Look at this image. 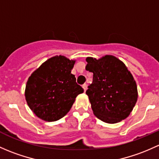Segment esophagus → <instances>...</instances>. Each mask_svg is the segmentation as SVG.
<instances>
[{
	"label": "esophagus",
	"mask_w": 159,
	"mask_h": 159,
	"mask_svg": "<svg viewBox=\"0 0 159 159\" xmlns=\"http://www.w3.org/2000/svg\"><path fill=\"white\" fill-rule=\"evenodd\" d=\"M82 88H83V89H84V91L85 92V91L87 90V88H88V85H87V84H84L82 85Z\"/></svg>",
	"instance_id": "obj_1"
}]
</instances>
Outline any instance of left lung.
I'll return each mask as SVG.
<instances>
[{
  "instance_id": "8db88e82",
  "label": "left lung",
  "mask_w": 159,
  "mask_h": 159,
  "mask_svg": "<svg viewBox=\"0 0 159 159\" xmlns=\"http://www.w3.org/2000/svg\"><path fill=\"white\" fill-rule=\"evenodd\" d=\"M93 81L86 91L93 114L102 121L116 123L130 114L138 98L136 81L123 61L115 56L86 58Z\"/></svg>"
}]
</instances>
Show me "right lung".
Returning a JSON list of instances; mask_svg holds the SVG:
<instances>
[{
	"instance_id": "1",
	"label": "right lung",
	"mask_w": 159,
	"mask_h": 159,
	"mask_svg": "<svg viewBox=\"0 0 159 159\" xmlns=\"http://www.w3.org/2000/svg\"><path fill=\"white\" fill-rule=\"evenodd\" d=\"M75 60L63 56L49 58L28 79L25 97L29 107L40 119L48 122L66 116L75 98L84 89L71 73Z\"/></svg>"
}]
</instances>
